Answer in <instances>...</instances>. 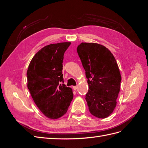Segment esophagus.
<instances>
[{
	"instance_id": "1",
	"label": "esophagus",
	"mask_w": 148,
	"mask_h": 148,
	"mask_svg": "<svg viewBox=\"0 0 148 148\" xmlns=\"http://www.w3.org/2000/svg\"><path fill=\"white\" fill-rule=\"evenodd\" d=\"M77 88H78V86H73V89H74V90H77Z\"/></svg>"
}]
</instances>
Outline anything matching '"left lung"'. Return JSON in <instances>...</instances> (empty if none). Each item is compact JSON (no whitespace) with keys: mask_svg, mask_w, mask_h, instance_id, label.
Here are the masks:
<instances>
[{"mask_svg":"<svg viewBox=\"0 0 148 148\" xmlns=\"http://www.w3.org/2000/svg\"><path fill=\"white\" fill-rule=\"evenodd\" d=\"M77 52L88 78L85 99L89 110L105 119L113 112L120 91L122 78L117 61L108 49L96 43L82 42Z\"/></svg>","mask_w":148,"mask_h":148,"instance_id":"1","label":"left lung"}]
</instances>
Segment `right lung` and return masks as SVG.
I'll return each mask as SVG.
<instances>
[{
	"mask_svg": "<svg viewBox=\"0 0 148 148\" xmlns=\"http://www.w3.org/2000/svg\"><path fill=\"white\" fill-rule=\"evenodd\" d=\"M70 44L60 42L44 47L31 60L26 73L28 88L34 102L51 119L63 116L73 98L72 89L64 84L62 74L64 55Z\"/></svg>",
	"mask_w": 148,
	"mask_h": 148,
	"instance_id": "right-lung-1",
	"label": "right lung"
}]
</instances>
